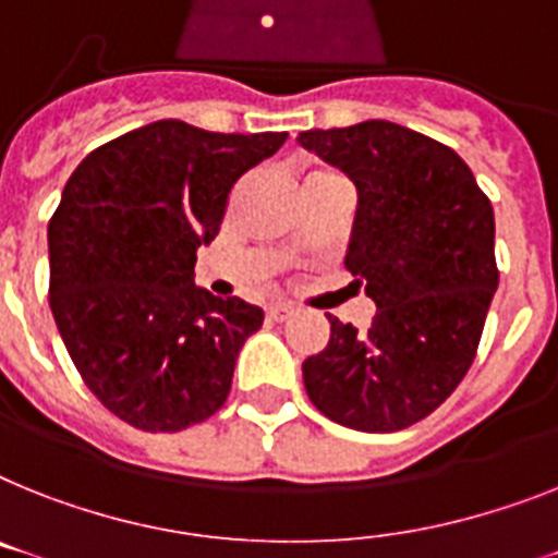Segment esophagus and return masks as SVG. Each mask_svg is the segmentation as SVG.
<instances>
[{"instance_id": "1", "label": "esophagus", "mask_w": 558, "mask_h": 558, "mask_svg": "<svg viewBox=\"0 0 558 558\" xmlns=\"http://www.w3.org/2000/svg\"><path fill=\"white\" fill-rule=\"evenodd\" d=\"M288 316H293V307L282 305V302H276V305H268V319L274 322H284Z\"/></svg>"}]
</instances>
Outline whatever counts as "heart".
Instances as JSON below:
<instances>
[{"mask_svg":"<svg viewBox=\"0 0 558 558\" xmlns=\"http://www.w3.org/2000/svg\"><path fill=\"white\" fill-rule=\"evenodd\" d=\"M330 177H336L333 170H325V168H313L311 173H307V177H305V182H319V179H330Z\"/></svg>","mask_w":558,"mask_h":558,"instance_id":"heart-1","label":"heart"}]
</instances>
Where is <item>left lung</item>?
I'll return each instance as SVG.
<instances>
[{"instance_id": "obj_1", "label": "left lung", "mask_w": 558, "mask_h": 558, "mask_svg": "<svg viewBox=\"0 0 558 558\" xmlns=\"http://www.w3.org/2000/svg\"><path fill=\"white\" fill-rule=\"evenodd\" d=\"M299 145L356 185L344 268L376 302L367 330L328 316L325 351L302 365L305 390L336 425L404 430L473 365L499 284L494 207L462 156L402 124L305 131Z\"/></svg>"}]
</instances>
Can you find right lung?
<instances>
[{
	"label": "right lung",
	"mask_w": 558,
	"mask_h": 558,
	"mask_svg": "<svg viewBox=\"0 0 558 558\" xmlns=\"http://www.w3.org/2000/svg\"><path fill=\"white\" fill-rule=\"evenodd\" d=\"M288 133H210L162 119L96 147L48 225L50 311L113 416L177 434L225 404L262 307L193 284L239 177Z\"/></svg>",
	"instance_id": "obj_1"
}]
</instances>
